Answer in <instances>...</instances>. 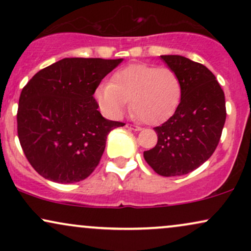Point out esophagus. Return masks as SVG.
Listing matches in <instances>:
<instances>
[{
  "label": "esophagus",
  "instance_id": "34e87169",
  "mask_svg": "<svg viewBox=\"0 0 251 251\" xmlns=\"http://www.w3.org/2000/svg\"><path fill=\"white\" fill-rule=\"evenodd\" d=\"M126 127L129 128V129H133V131H140V129H142V127H139V126L132 125V124H126Z\"/></svg>",
  "mask_w": 251,
  "mask_h": 251
}]
</instances>
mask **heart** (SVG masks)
<instances>
[{"instance_id":"obj_1","label":"heart","mask_w":251,"mask_h":251,"mask_svg":"<svg viewBox=\"0 0 251 251\" xmlns=\"http://www.w3.org/2000/svg\"><path fill=\"white\" fill-rule=\"evenodd\" d=\"M180 96L181 83L174 70L145 63H134L117 71L111 83H102L94 93L105 116L120 118L131 100L132 112L148 125L163 123L171 117Z\"/></svg>"}]
</instances>
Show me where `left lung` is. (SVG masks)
I'll return each instance as SVG.
<instances>
[{
  "instance_id": "8db88e82",
  "label": "left lung",
  "mask_w": 251,
  "mask_h": 251,
  "mask_svg": "<svg viewBox=\"0 0 251 251\" xmlns=\"http://www.w3.org/2000/svg\"><path fill=\"white\" fill-rule=\"evenodd\" d=\"M179 76L180 102L175 114L154 127L158 142L144 158L158 175L183 176L211 157L226 123V98L216 76L201 63L180 55H160Z\"/></svg>"
}]
</instances>
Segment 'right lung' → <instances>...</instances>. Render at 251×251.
<instances>
[{"label":"right lung","instance_id":"add662e5","mask_svg":"<svg viewBox=\"0 0 251 251\" xmlns=\"http://www.w3.org/2000/svg\"><path fill=\"white\" fill-rule=\"evenodd\" d=\"M122 61L66 57L37 72L22 89L17 134L43 178L76 183L97 168L108 133L125 124L101 116L94 92Z\"/></svg>","mask_w":251,"mask_h":251}]
</instances>
